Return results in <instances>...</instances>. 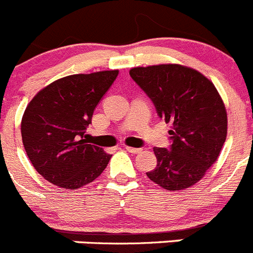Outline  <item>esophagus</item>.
Listing matches in <instances>:
<instances>
[{"instance_id":"obj_1","label":"esophagus","mask_w":253,"mask_h":253,"mask_svg":"<svg viewBox=\"0 0 253 253\" xmlns=\"http://www.w3.org/2000/svg\"><path fill=\"white\" fill-rule=\"evenodd\" d=\"M125 148H126V150L128 151V152H131V153H140L141 151H142V150H141V148H136V147H129V146H126V147H125Z\"/></svg>"}]
</instances>
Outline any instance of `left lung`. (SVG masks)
I'll list each match as a JSON object with an SVG mask.
<instances>
[{
    "label": "left lung",
    "mask_w": 253,
    "mask_h": 253,
    "mask_svg": "<svg viewBox=\"0 0 253 253\" xmlns=\"http://www.w3.org/2000/svg\"><path fill=\"white\" fill-rule=\"evenodd\" d=\"M133 81L172 127V145L155 147L157 166L147 177L167 191L196 185L217 161L227 136V112L218 91L205 75L178 63L134 67Z\"/></svg>",
    "instance_id": "left-lung-1"
}]
</instances>
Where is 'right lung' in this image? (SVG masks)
<instances>
[{
    "mask_svg": "<svg viewBox=\"0 0 253 253\" xmlns=\"http://www.w3.org/2000/svg\"><path fill=\"white\" fill-rule=\"evenodd\" d=\"M119 70L79 73L56 80L26 107L21 134L26 153L44 180L66 190L92 182L111 155L87 140L86 128Z\"/></svg>",
    "mask_w": 253,
    "mask_h": 253,
    "instance_id": "right-lung-1",
    "label": "right lung"
}]
</instances>
